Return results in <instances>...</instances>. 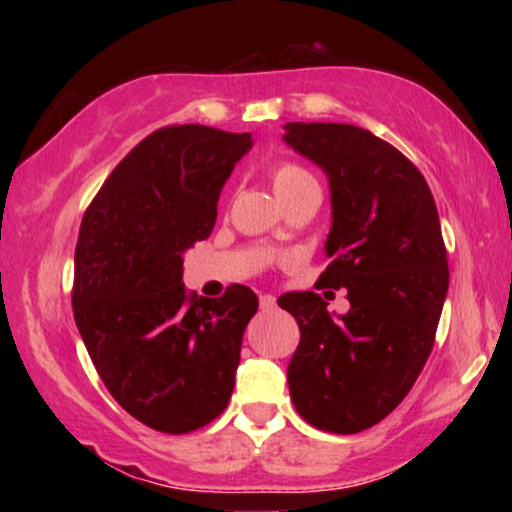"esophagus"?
<instances>
[{
	"label": "esophagus",
	"instance_id": "esophagus-1",
	"mask_svg": "<svg viewBox=\"0 0 512 512\" xmlns=\"http://www.w3.org/2000/svg\"><path fill=\"white\" fill-rule=\"evenodd\" d=\"M277 307V300H275V296H270V293H263L261 296V310H265V312H272Z\"/></svg>",
	"mask_w": 512,
	"mask_h": 512
}]
</instances>
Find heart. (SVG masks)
<instances>
[{
	"label": "heart",
	"instance_id": "heart-1",
	"mask_svg": "<svg viewBox=\"0 0 512 512\" xmlns=\"http://www.w3.org/2000/svg\"><path fill=\"white\" fill-rule=\"evenodd\" d=\"M270 184H272V191L277 193L279 200L289 198L300 188L305 186H314L317 181L307 170H303L300 165H293V163H277L270 167Z\"/></svg>",
	"mask_w": 512,
	"mask_h": 512
}]
</instances>
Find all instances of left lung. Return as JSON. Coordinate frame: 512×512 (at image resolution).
Segmentation results:
<instances>
[{
	"label": "left lung",
	"instance_id": "left-lung-1",
	"mask_svg": "<svg viewBox=\"0 0 512 512\" xmlns=\"http://www.w3.org/2000/svg\"><path fill=\"white\" fill-rule=\"evenodd\" d=\"M282 139L326 174L331 265L319 284L349 298L338 317L314 291L277 298L300 328L291 401L317 429L359 433L408 396L433 349L450 284L438 209L422 172L370 130L286 123Z\"/></svg>",
	"mask_w": 512,
	"mask_h": 512
}]
</instances>
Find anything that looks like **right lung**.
<instances>
[{
    "label": "right lung",
    "mask_w": 512,
    "mask_h": 512,
    "mask_svg": "<svg viewBox=\"0 0 512 512\" xmlns=\"http://www.w3.org/2000/svg\"><path fill=\"white\" fill-rule=\"evenodd\" d=\"M251 132L170 125L142 139L83 214L74 254V321L109 394L163 433L226 410L242 335L258 310L249 286L188 298L184 254L207 240Z\"/></svg>",
    "instance_id": "add662e5"
}]
</instances>
